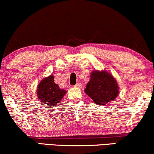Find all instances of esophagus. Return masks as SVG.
Segmentation results:
<instances>
[{
    "label": "esophagus",
    "mask_w": 154,
    "mask_h": 154,
    "mask_svg": "<svg viewBox=\"0 0 154 154\" xmlns=\"http://www.w3.org/2000/svg\"><path fill=\"white\" fill-rule=\"evenodd\" d=\"M75 87H77V88H81V87H82V84L80 82H77L75 85Z\"/></svg>",
    "instance_id": "obj_1"
}]
</instances>
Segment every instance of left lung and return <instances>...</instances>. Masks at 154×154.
Returning a JSON list of instances; mask_svg holds the SVG:
<instances>
[{"instance_id": "left-lung-1", "label": "left lung", "mask_w": 154, "mask_h": 154, "mask_svg": "<svg viewBox=\"0 0 154 154\" xmlns=\"http://www.w3.org/2000/svg\"><path fill=\"white\" fill-rule=\"evenodd\" d=\"M85 93L96 104L102 105L114 100L119 94V86L112 75L105 71H93Z\"/></svg>"}]
</instances>
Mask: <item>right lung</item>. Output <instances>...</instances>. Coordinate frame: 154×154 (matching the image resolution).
I'll list each match as a JSON object with an SVG mask.
<instances>
[{
  "label": "right lung",
  "instance_id": "1",
  "mask_svg": "<svg viewBox=\"0 0 154 154\" xmlns=\"http://www.w3.org/2000/svg\"><path fill=\"white\" fill-rule=\"evenodd\" d=\"M67 92L65 89H60L57 84L54 82V77L49 76L42 79L39 84L37 94L40 100L49 106H56Z\"/></svg>",
  "mask_w": 154,
  "mask_h": 154
}]
</instances>
